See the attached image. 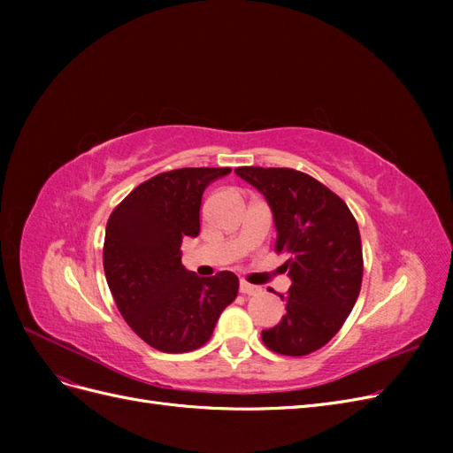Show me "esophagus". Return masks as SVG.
<instances>
[{
  "label": "esophagus",
  "instance_id": "esophagus-1",
  "mask_svg": "<svg viewBox=\"0 0 453 453\" xmlns=\"http://www.w3.org/2000/svg\"><path fill=\"white\" fill-rule=\"evenodd\" d=\"M240 293H243V295H258L260 293V287L251 285L248 281H240Z\"/></svg>",
  "mask_w": 453,
  "mask_h": 453
}]
</instances>
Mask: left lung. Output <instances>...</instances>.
I'll return each mask as SVG.
<instances>
[{"label": "left lung", "mask_w": 453, "mask_h": 453, "mask_svg": "<svg viewBox=\"0 0 453 453\" xmlns=\"http://www.w3.org/2000/svg\"><path fill=\"white\" fill-rule=\"evenodd\" d=\"M242 180L265 195L273 213L276 253H285L293 281L287 313L263 331L265 346L291 357L318 351L348 319L363 281L357 221L338 195L291 168L242 166Z\"/></svg>", "instance_id": "left-lung-1"}]
</instances>
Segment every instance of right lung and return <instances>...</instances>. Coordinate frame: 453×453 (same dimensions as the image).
I'll use <instances>...</instances> for the list:
<instances>
[{
    "instance_id": "add662e5",
    "label": "right lung",
    "mask_w": 453,
    "mask_h": 453,
    "mask_svg": "<svg viewBox=\"0 0 453 453\" xmlns=\"http://www.w3.org/2000/svg\"><path fill=\"white\" fill-rule=\"evenodd\" d=\"M230 168H180L135 187L109 215L105 280L122 318L150 348H202L238 295V276L200 278L181 265L183 238L200 232L203 188Z\"/></svg>"
}]
</instances>
